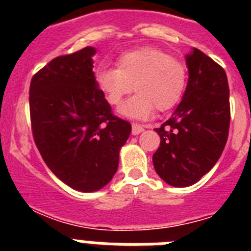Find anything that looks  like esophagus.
Here are the masks:
<instances>
[{
	"label": "esophagus",
	"mask_w": 251,
	"mask_h": 251,
	"mask_svg": "<svg viewBox=\"0 0 251 251\" xmlns=\"http://www.w3.org/2000/svg\"><path fill=\"white\" fill-rule=\"evenodd\" d=\"M143 129H145V126H142V124L139 123L132 124V134H134V136H137V134H139L141 132H143Z\"/></svg>",
	"instance_id": "1"
}]
</instances>
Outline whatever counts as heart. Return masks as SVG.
I'll use <instances>...</instances> for the list:
<instances>
[{
	"instance_id": "b5f03b06",
	"label": "heart",
	"mask_w": 251,
	"mask_h": 251,
	"mask_svg": "<svg viewBox=\"0 0 251 251\" xmlns=\"http://www.w3.org/2000/svg\"><path fill=\"white\" fill-rule=\"evenodd\" d=\"M95 84L110 105L119 106L133 90L137 94L122 106L126 117L147 119L156 106L165 112L182 98L187 84V69L165 51L141 48L121 55L117 68L95 72Z\"/></svg>"
}]
</instances>
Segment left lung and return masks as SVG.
I'll return each instance as SVG.
<instances>
[{
    "instance_id": "8db88e82",
    "label": "left lung",
    "mask_w": 251,
    "mask_h": 251,
    "mask_svg": "<svg viewBox=\"0 0 251 251\" xmlns=\"http://www.w3.org/2000/svg\"><path fill=\"white\" fill-rule=\"evenodd\" d=\"M188 83L172 117L156 132L161 143L153 166L175 187L196 183L211 170L225 148L230 127L227 76L199 49L186 56Z\"/></svg>"
}]
</instances>
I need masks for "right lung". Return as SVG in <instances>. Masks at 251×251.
<instances>
[{
  "label": "right lung",
  "mask_w": 251,
  "mask_h": 251,
  "mask_svg": "<svg viewBox=\"0 0 251 251\" xmlns=\"http://www.w3.org/2000/svg\"><path fill=\"white\" fill-rule=\"evenodd\" d=\"M94 54L88 46L52 59L32 76L28 97L40 154L57 178L81 192L98 191L113 178L132 130L95 84Z\"/></svg>",
  "instance_id": "right-lung-1"
}]
</instances>
